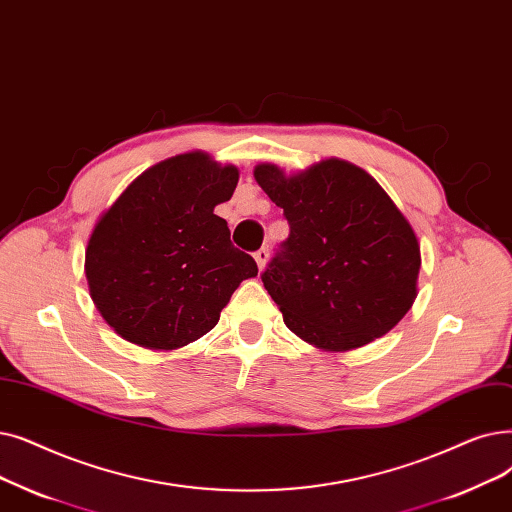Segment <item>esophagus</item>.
Here are the masks:
<instances>
[{"label": "esophagus", "mask_w": 512, "mask_h": 512, "mask_svg": "<svg viewBox=\"0 0 512 512\" xmlns=\"http://www.w3.org/2000/svg\"><path fill=\"white\" fill-rule=\"evenodd\" d=\"M268 259H270V251L265 249V247H261L259 251H255V261H257V265H259V270L265 268V263H268Z\"/></svg>", "instance_id": "1"}]
</instances>
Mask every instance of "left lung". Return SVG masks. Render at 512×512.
Listing matches in <instances>:
<instances>
[{
	"label": "left lung",
	"mask_w": 512,
	"mask_h": 512,
	"mask_svg": "<svg viewBox=\"0 0 512 512\" xmlns=\"http://www.w3.org/2000/svg\"><path fill=\"white\" fill-rule=\"evenodd\" d=\"M255 180L291 228L261 280L295 335L347 351L383 337L406 316L416 299L420 247L364 169L328 159L286 177L259 165Z\"/></svg>",
	"instance_id": "obj_1"
}]
</instances>
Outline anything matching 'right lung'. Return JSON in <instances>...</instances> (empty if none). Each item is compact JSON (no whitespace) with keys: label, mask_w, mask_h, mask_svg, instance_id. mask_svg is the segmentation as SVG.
<instances>
[{"label":"right lung","mask_w":512,"mask_h":512,"mask_svg":"<svg viewBox=\"0 0 512 512\" xmlns=\"http://www.w3.org/2000/svg\"><path fill=\"white\" fill-rule=\"evenodd\" d=\"M236 167L203 152L167 159L133 180L96 224L85 276L102 318L148 349L184 347L217 324L255 259L236 249L215 205L232 198Z\"/></svg>","instance_id":"right-lung-1"}]
</instances>
